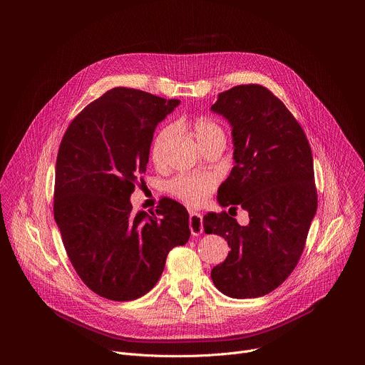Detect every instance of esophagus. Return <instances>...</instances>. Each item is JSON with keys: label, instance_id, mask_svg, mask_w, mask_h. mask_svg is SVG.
I'll list each match as a JSON object with an SVG mask.
<instances>
[{"label": "esophagus", "instance_id": "1", "mask_svg": "<svg viewBox=\"0 0 365 365\" xmlns=\"http://www.w3.org/2000/svg\"><path fill=\"white\" fill-rule=\"evenodd\" d=\"M189 228L192 235H199L203 231V218L197 212H190L189 217Z\"/></svg>", "mask_w": 365, "mask_h": 365}]
</instances>
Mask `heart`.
Returning a JSON list of instances; mask_svg holds the SVG:
<instances>
[{"label":"heart","instance_id":"obj_1","mask_svg":"<svg viewBox=\"0 0 365 365\" xmlns=\"http://www.w3.org/2000/svg\"><path fill=\"white\" fill-rule=\"evenodd\" d=\"M180 128H187L195 137L196 143L200 147L212 144L217 141L225 143V133L221 124L212 118L199 117L192 121H179ZM178 128L173 124L162 127L151 141L150 155L155 166H163L166 162L168 150L176 137ZM218 179L215 175H179L168 183V190L178 199L183 200L187 205L199 206L202 205L211 193L217 189Z\"/></svg>","mask_w":365,"mask_h":365}]
</instances>
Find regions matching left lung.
I'll list each match as a JSON object with an SVG mask.
<instances>
[{
  "label": "left lung",
  "mask_w": 365,
  "mask_h": 365,
  "mask_svg": "<svg viewBox=\"0 0 365 365\" xmlns=\"http://www.w3.org/2000/svg\"><path fill=\"white\" fill-rule=\"evenodd\" d=\"M211 110L228 120L234 143L235 166L218 189V202L240 205L250 217L245 227L225 211L203 217L205 232L231 247L211 277L230 297L264 296L294 270L317 214L312 150L292 113L262 85L221 92Z\"/></svg>",
  "instance_id": "1"
}]
</instances>
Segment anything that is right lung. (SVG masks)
Masks as SVG:
<instances>
[{
    "instance_id": "obj_1",
    "label": "right lung",
    "mask_w": 365,
    "mask_h": 365,
    "mask_svg": "<svg viewBox=\"0 0 365 365\" xmlns=\"http://www.w3.org/2000/svg\"><path fill=\"white\" fill-rule=\"evenodd\" d=\"M180 103L113 88L68 127L56 160L55 221L73 269L96 294L134 300L160 279L169 251L190 237L189 214L163 197L134 212L130 196L145 173L153 133Z\"/></svg>"
}]
</instances>
